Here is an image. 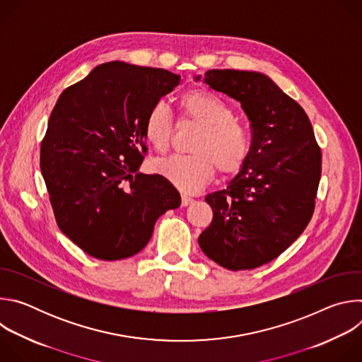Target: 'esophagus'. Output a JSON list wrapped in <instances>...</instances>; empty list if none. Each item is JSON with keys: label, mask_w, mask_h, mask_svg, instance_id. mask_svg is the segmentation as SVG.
I'll return each instance as SVG.
<instances>
[{"label": "esophagus", "mask_w": 362, "mask_h": 362, "mask_svg": "<svg viewBox=\"0 0 362 362\" xmlns=\"http://www.w3.org/2000/svg\"><path fill=\"white\" fill-rule=\"evenodd\" d=\"M193 203V197L187 196V194H182V206H189Z\"/></svg>", "instance_id": "34e87169"}]
</instances>
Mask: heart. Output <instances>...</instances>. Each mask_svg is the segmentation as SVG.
<instances>
[{
    "mask_svg": "<svg viewBox=\"0 0 362 362\" xmlns=\"http://www.w3.org/2000/svg\"><path fill=\"white\" fill-rule=\"evenodd\" d=\"M180 120L199 126L190 143V154L158 160L154 172L183 192H194L216 173L236 175L247 160L250 141L246 129L236 120L232 107L204 88H192L179 98ZM173 119L162 101L154 103L143 120L146 141L165 153L173 137Z\"/></svg>",
    "mask_w": 362,
    "mask_h": 362,
    "instance_id": "heart-1",
    "label": "heart"
}]
</instances>
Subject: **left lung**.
I'll return each mask as SVG.
<instances>
[{
	"instance_id": "8db88e82",
	"label": "left lung",
	"mask_w": 362,
	"mask_h": 362,
	"mask_svg": "<svg viewBox=\"0 0 362 362\" xmlns=\"http://www.w3.org/2000/svg\"><path fill=\"white\" fill-rule=\"evenodd\" d=\"M203 81L240 103L252 143L229 186L204 197L214 219L200 233L199 246L226 269H253L286 250L311 221L321 148L303 109L268 76L209 70Z\"/></svg>"
}]
</instances>
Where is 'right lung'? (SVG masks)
<instances>
[{
    "instance_id": "add662e5",
    "label": "right lung",
    "mask_w": 362,
    "mask_h": 362,
    "mask_svg": "<svg viewBox=\"0 0 362 362\" xmlns=\"http://www.w3.org/2000/svg\"><path fill=\"white\" fill-rule=\"evenodd\" d=\"M180 76L110 62L67 87L49 115L40 168L60 230L101 261L140 252L156 221L180 206L162 175H143L147 110Z\"/></svg>"
}]
</instances>
